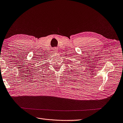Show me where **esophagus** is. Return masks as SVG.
Returning <instances> with one entry per match:
<instances>
[{
  "mask_svg": "<svg viewBox=\"0 0 123 123\" xmlns=\"http://www.w3.org/2000/svg\"><path fill=\"white\" fill-rule=\"evenodd\" d=\"M52 50H53V52L54 53H55L57 52V51H58V49H57V48H53L52 49Z\"/></svg>",
  "mask_w": 123,
  "mask_h": 123,
  "instance_id": "obj_1",
  "label": "esophagus"
}]
</instances>
